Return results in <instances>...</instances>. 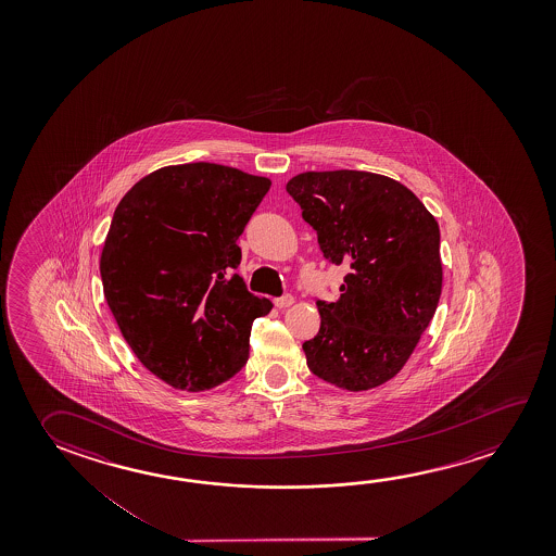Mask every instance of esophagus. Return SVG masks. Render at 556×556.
<instances>
[{
	"label": "esophagus",
	"mask_w": 556,
	"mask_h": 556,
	"mask_svg": "<svg viewBox=\"0 0 556 556\" xmlns=\"http://www.w3.org/2000/svg\"><path fill=\"white\" fill-rule=\"evenodd\" d=\"M292 304H294V299H292L291 294H285V296L275 301V306L279 309L289 308Z\"/></svg>",
	"instance_id": "1"
}]
</instances>
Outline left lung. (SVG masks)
I'll use <instances>...</instances> for the list:
<instances>
[{
  "label": "left lung",
  "instance_id": "1",
  "mask_svg": "<svg viewBox=\"0 0 556 556\" xmlns=\"http://www.w3.org/2000/svg\"><path fill=\"white\" fill-rule=\"evenodd\" d=\"M331 264L346 265L337 302L318 301L312 374L346 392L392 380L413 355L442 292L440 228L403 184L361 170L302 173L287 184Z\"/></svg>",
  "mask_w": 556,
  "mask_h": 556
}]
</instances>
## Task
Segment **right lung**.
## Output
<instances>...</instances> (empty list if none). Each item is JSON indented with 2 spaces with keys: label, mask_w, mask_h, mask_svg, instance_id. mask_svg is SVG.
I'll use <instances>...</instances> for the list:
<instances>
[{
  "label": "right lung",
  "mask_w": 556,
  "mask_h": 556,
  "mask_svg": "<svg viewBox=\"0 0 556 556\" xmlns=\"http://www.w3.org/2000/svg\"><path fill=\"white\" fill-rule=\"evenodd\" d=\"M271 180L213 163L147 174L122 198L101 254L104 299L141 365L182 392L242 370L274 308L232 274L237 240Z\"/></svg>",
  "instance_id": "1"
}]
</instances>
